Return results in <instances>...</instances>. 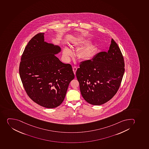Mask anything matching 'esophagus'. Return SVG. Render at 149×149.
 I'll return each instance as SVG.
<instances>
[{"label": "esophagus", "mask_w": 149, "mask_h": 149, "mask_svg": "<svg viewBox=\"0 0 149 149\" xmlns=\"http://www.w3.org/2000/svg\"><path fill=\"white\" fill-rule=\"evenodd\" d=\"M77 70V68L76 67H74L73 68V71L74 72V73L75 74L76 73V72Z\"/></svg>", "instance_id": "34e87169"}]
</instances>
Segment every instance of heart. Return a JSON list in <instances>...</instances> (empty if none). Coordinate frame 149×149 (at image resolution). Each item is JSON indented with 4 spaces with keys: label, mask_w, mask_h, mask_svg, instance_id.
I'll use <instances>...</instances> for the list:
<instances>
[{
    "label": "heart",
    "mask_w": 149,
    "mask_h": 149,
    "mask_svg": "<svg viewBox=\"0 0 149 149\" xmlns=\"http://www.w3.org/2000/svg\"><path fill=\"white\" fill-rule=\"evenodd\" d=\"M87 44V42L84 40H81L77 43V45L79 47H81ZM96 53V49L95 47L92 45H88L84 48L81 49L79 53V58L82 59H89L94 56ZM72 54V52L70 49L65 47L63 51V56L65 58L68 59V58Z\"/></svg>",
    "instance_id": "obj_1"
}]
</instances>
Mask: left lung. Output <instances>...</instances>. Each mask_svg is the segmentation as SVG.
Wrapping results in <instances>:
<instances>
[{
	"mask_svg": "<svg viewBox=\"0 0 149 149\" xmlns=\"http://www.w3.org/2000/svg\"><path fill=\"white\" fill-rule=\"evenodd\" d=\"M124 57L112 39L108 52L97 54L92 60L83 61L77 70L81 94L89 104L100 105L116 94L125 72Z\"/></svg>",
	"mask_w": 149,
	"mask_h": 149,
	"instance_id": "obj_1",
	"label": "left lung"
}]
</instances>
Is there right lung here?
<instances>
[{
	"instance_id": "right-lung-1",
	"label": "right lung",
	"mask_w": 149,
	"mask_h": 149,
	"mask_svg": "<svg viewBox=\"0 0 149 149\" xmlns=\"http://www.w3.org/2000/svg\"><path fill=\"white\" fill-rule=\"evenodd\" d=\"M44 34H36L26 45L19 63V76L31 100L53 108L63 102L75 76L71 65L62 63L55 56L60 47L45 42Z\"/></svg>"
}]
</instances>
